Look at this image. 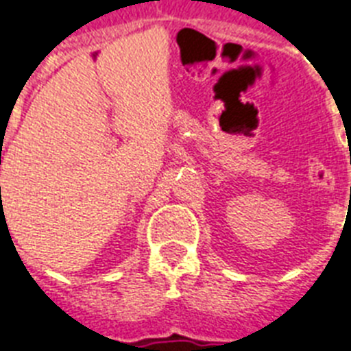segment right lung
Segmentation results:
<instances>
[{
    "label": "right lung",
    "instance_id": "1",
    "mask_svg": "<svg viewBox=\"0 0 351 351\" xmlns=\"http://www.w3.org/2000/svg\"><path fill=\"white\" fill-rule=\"evenodd\" d=\"M0 189H1V187H0Z\"/></svg>",
    "mask_w": 351,
    "mask_h": 351
}]
</instances>
